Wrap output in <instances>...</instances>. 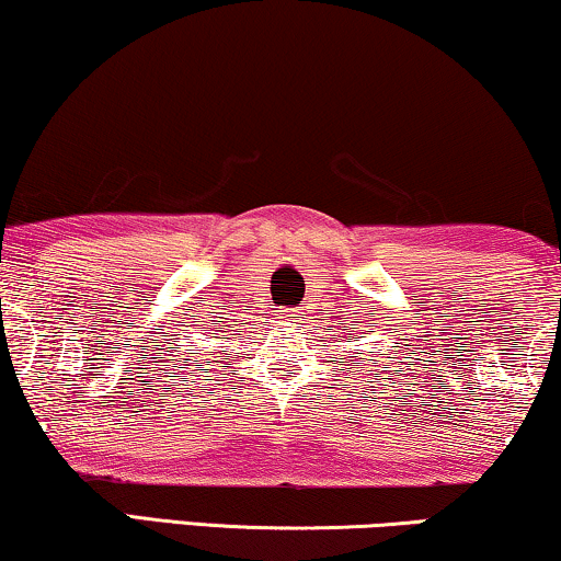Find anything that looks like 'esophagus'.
<instances>
[{"label":"esophagus","mask_w":561,"mask_h":561,"mask_svg":"<svg viewBox=\"0 0 561 561\" xmlns=\"http://www.w3.org/2000/svg\"><path fill=\"white\" fill-rule=\"evenodd\" d=\"M294 317H296L294 309H288V311H286V319H288V321H294Z\"/></svg>","instance_id":"1"}]
</instances>
